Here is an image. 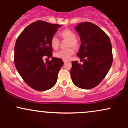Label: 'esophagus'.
Returning a JSON list of instances; mask_svg holds the SVG:
<instances>
[{
  "label": "esophagus",
  "instance_id": "obj_1",
  "mask_svg": "<svg viewBox=\"0 0 128 128\" xmlns=\"http://www.w3.org/2000/svg\"><path fill=\"white\" fill-rule=\"evenodd\" d=\"M67 62H67V61H64V64H66V63H67Z\"/></svg>",
  "mask_w": 128,
  "mask_h": 128
}]
</instances>
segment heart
Segmentation results:
<instances>
[{
  "label": "heart",
  "instance_id": "heart-1",
  "mask_svg": "<svg viewBox=\"0 0 128 128\" xmlns=\"http://www.w3.org/2000/svg\"><path fill=\"white\" fill-rule=\"evenodd\" d=\"M60 36L63 40H68L67 44V48H69L67 49L61 50L54 54V56L57 58H60L64 61H68L72 58L74 54V48L76 49L79 46V42L76 38V36L73 30L68 29H66L61 30L60 33ZM50 44L51 47L54 49L56 50L59 48L60 42V40L56 36H53L50 40ZM72 46V48H70Z\"/></svg>",
  "mask_w": 128,
  "mask_h": 128
}]
</instances>
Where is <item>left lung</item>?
Here are the masks:
<instances>
[{
	"label": "left lung",
	"instance_id": "left-lung-1",
	"mask_svg": "<svg viewBox=\"0 0 128 128\" xmlns=\"http://www.w3.org/2000/svg\"><path fill=\"white\" fill-rule=\"evenodd\" d=\"M81 40L77 56L83 61L72 62L73 84L82 89H91L101 82L111 68L113 57L109 36L91 22L80 23L75 28Z\"/></svg>",
	"mask_w": 128,
	"mask_h": 128
}]
</instances>
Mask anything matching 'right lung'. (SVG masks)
Returning <instances> with one entry per match:
<instances>
[{
  "instance_id": "1",
  "label": "right lung",
  "mask_w": 128,
  "mask_h": 128,
  "mask_svg": "<svg viewBox=\"0 0 128 128\" xmlns=\"http://www.w3.org/2000/svg\"><path fill=\"white\" fill-rule=\"evenodd\" d=\"M61 24L36 21L19 35L14 47V64L22 79L32 88L48 90L55 85L64 62L52 57L44 62L43 58L52 56L51 37ZM47 59V58H46Z\"/></svg>"
}]
</instances>
